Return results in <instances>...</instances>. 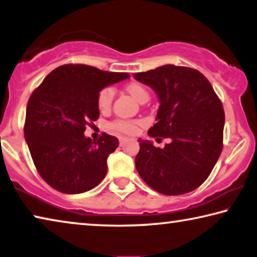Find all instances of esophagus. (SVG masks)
<instances>
[{
	"label": "esophagus",
	"mask_w": 257,
	"mask_h": 257,
	"mask_svg": "<svg viewBox=\"0 0 257 257\" xmlns=\"http://www.w3.org/2000/svg\"><path fill=\"white\" fill-rule=\"evenodd\" d=\"M126 141H127V138H123V137L119 138V144H120V146H123Z\"/></svg>",
	"instance_id": "1"
}]
</instances>
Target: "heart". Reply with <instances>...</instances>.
<instances>
[{
	"label": "heart",
	"mask_w": 257,
	"mask_h": 257,
	"mask_svg": "<svg viewBox=\"0 0 257 257\" xmlns=\"http://www.w3.org/2000/svg\"><path fill=\"white\" fill-rule=\"evenodd\" d=\"M126 90L133 98H136L138 102L148 101L149 98V93L147 88L145 87L144 85L139 84V82H130V84L126 86ZM113 95H115V90L112 87H104L103 89L98 93L97 95V106L101 111H105L108 110L110 106H111ZM138 125L139 123L136 120H121L118 119L112 121L110 124V127L115 130L117 132L126 133V134H133L138 131Z\"/></svg>",
	"instance_id": "b5f03b06"
}]
</instances>
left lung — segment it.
<instances>
[{"mask_svg":"<svg viewBox=\"0 0 257 257\" xmlns=\"http://www.w3.org/2000/svg\"><path fill=\"white\" fill-rule=\"evenodd\" d=\"M160 100L148 134L170 138L164 148L139 140L136 168L145 183L165 195H180L202 185L223 149V104L208 79L195 69L172 64L134 74Z\"/></svg>","mask_w":257,"mask_h":257,"instance_id":"left-lung-1","label":"left lung"}]
</instances>
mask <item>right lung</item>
Segmentation results:
<instances>
[{
  "label": "right lung",
  "mask_w": 257,
  "mask_h": 257,
  "mask_svg": "<svg viewBox=\"0 0 257 257\" xmlns=\"http://www.w3.org/2000/svg\"><path fill=\"white\" fill-rule=\"evenodd\" d=\"M128 77L85 64H65L34 89L27 102L24 136L39 175L56 191L79 194L103 180L106 159L119 142L106 133L95 141L84 132L100 116L98 93Z\"/></svg>",
  "instance_id": "add662e5"
}]
</instances>
